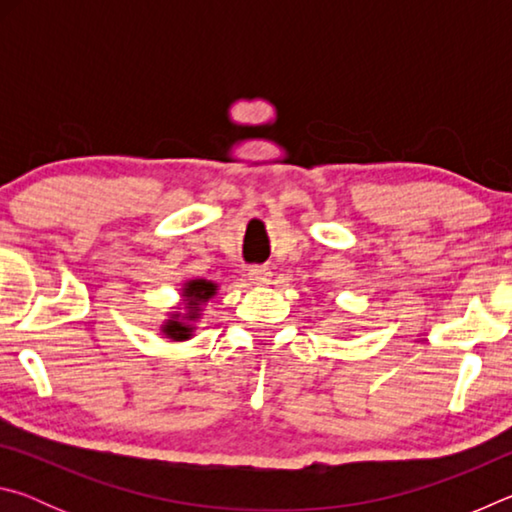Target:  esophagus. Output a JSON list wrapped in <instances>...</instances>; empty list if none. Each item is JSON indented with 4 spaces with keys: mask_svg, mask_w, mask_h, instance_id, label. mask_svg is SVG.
I'll list each match as a JSON object with an SVG mask.
<instances>
[{
    "mask_svg": "<svg viewBox=\"0 0 512 512\" xmlns=\"http://www.w3.org/2000/svg\"><path fill=\"white\" fill-rule=\"evenodd\" d=\"M248 280L253 284H268V282H271V268L250 266L248 268Z\"/></svg>",
    "mask_w": 512,
    "mask_h": 512,
    "instance_id": "34e87169",
    "label": "esophagus"
}]
</instances>
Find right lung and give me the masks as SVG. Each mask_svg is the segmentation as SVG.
<instances>
[{"label": "right lung", "instance_id": "1", "mask_svg": "<svg viewBox=\"0 0 512 512\" xmlns=\"http://www.w3.org/2000/svg\"><path fill=\"white\" fill-rule=\"evenodd\" d=\"M216 284L210 280H189L183 287V298H185V314L180 311H173L167 323L162 325V332L167 334L171 341H187L192 339L194 323L201 318V307L207 300L214 298Z\"/></svg>", "mask_w": 512, "mask_h": 512}]
</instances>
